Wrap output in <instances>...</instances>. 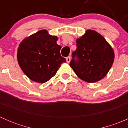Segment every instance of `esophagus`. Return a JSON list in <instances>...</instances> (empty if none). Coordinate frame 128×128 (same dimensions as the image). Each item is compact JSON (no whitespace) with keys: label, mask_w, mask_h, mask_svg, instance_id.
Wrapping results in <instances>:
<instances>
[{"label":"esophagus","mask_w":128,"mask_h":128,"mask_svg":"<svg viewBox=\"0 0 128 128\" xmlns=\"http://www.w3.org/2000/svg\"><path fill=\"white\" fill-rule=\"evenodd\" d=\"M66 61L68 63H69L70 61V57H68V58H66Z\"/></svg>","instance_id":"esophagus-1"}]
</instances>
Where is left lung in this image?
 Here are the masks:
<instances>
[{
	"mask_svg": "<svg viewBox=\"0 0 128 128\" xmlns=\"http://www.w3.org/2000/svg\"><path fill=\"white\" fill-rule=\"evenodd\" d=\"M77 49L72 53L70 66L77 76L88 83L104 78L114 59L113 48L102 35L93 30H87L76 40ZM78 57L75 61L73 58Z\"/></svg>",
	"mask_w": 128,
	"mask_h": 128,
	"instance_id": "left-lung-1",
	"label": "left lung"
}]
</instances>
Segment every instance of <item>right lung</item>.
<instances>
[{"mask_svg": "<svg viewBox=\"0 0 128 128\" xmlns=\"http://www.w3.org/2000/svg\"><path fill=\"white\" fill-rule=\"evenodd\" d=\"M58 37L41 30L21 41L17 50L20 68L30 80L45 83L56 75L62 63L66 62L60 56L61 46Z\"/></svg>", "mask_w": 128, "mask_h": 128, "instance_id": "1", "label": "right lung"}]
</instances>
